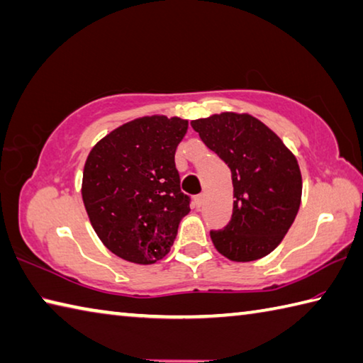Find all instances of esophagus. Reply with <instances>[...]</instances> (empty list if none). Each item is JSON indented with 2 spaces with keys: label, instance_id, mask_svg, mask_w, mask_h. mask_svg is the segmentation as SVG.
Instances as JSON below:
<instances>
[{
  "label": "esophagus",
  "instance_id": "1",
  "mask_svg": "<svg viewBox=\"0 0 363 363\" xmlns=\"http://www.w3.org/2000/svg\"><path fill=\"white\" fill-rule=\"evenodd\" d=\"M203 203H204V195H203V194L196 195V196H195V204H196V208H201V206H203Z\"/></svg>",
  "mask_w": 363,
  "mask_h": 363
}]
</instances>
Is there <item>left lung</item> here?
I'll return each instance as SVG.
<instances>
[{"label": "left lung", "instance_id": "left-lung-1", "mask_svg": "<svg viewBox=\"0 0 363 363\" xmlns=\"http://www.w3.org/2000/svg\"><path fill=\"white\" fill-rule=\"evenodd\" d=\"M190 125L232 171L233 214L225 228L211 230L216 249L233 262L268 255L289 232L301 203L295 155L250 114L220 113Z\"/></svg>", "mask_w": 363, "mask_h": 363}]
</instances>
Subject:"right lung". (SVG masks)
<instances>
[{"label":"right lung","instance_id":"right-lung-1","mask_svg":"<svg viewBox=\"0 0 363 363\" xmlns=\"http://www.w3.org/2000/svg\"><path fill=\"white\" fill-rule=\"evenodd\" d=\"M189 122L146 116L98 141L85 160L82 200L91 227L111 252L150 265L169 252L190 211L176 169Z\"/></svg>","mask_w":363,"mask_h":363}]
</instances>
